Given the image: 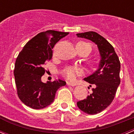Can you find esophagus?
<instances>
[{
	"label": "esophagus",
	"mask_w": 134,
	"mask_h": 134,
	"mask_svg": "<svg viewBox=\"0 0 134 134\" xmlns=\"http://www.w3.org/2000/svg\"><path fill=\"white\" fill-rule=\"evenodd\" d=\"M67 85H69V86H75L76 84L75 83H73V82H67Z\"/></svg>",
	"instance_id": "1"
}]
</instances>
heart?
Instances as JSON below:
<instances>
[{"label": "heart", "instance_id": "b5f03b06", "mask_svg": "<svg viewBox=\"0 0 134 134\" xmlns=\"http://www.w3.org/2000/svg\"><path fill=\"white\" fill-rule=\"evenodd\" d=\"M76 49L79 52L81 50H86L89 54L91 51V48L89 44L86 43L84 41H80L76 45ZM62 74L70 80H74L77 76L81 75L82 74V71L80 68H77V67H72L70 66L65 68L62 71Z\"/></svg>", "mask_w": 134, "mask_h": 134}]
</instances>
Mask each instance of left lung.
<instances>
[{"mask_svg": "<svg viewBox=\"0 0 134 134\" xmlns=\"http://www.w3.org/2000/svg\"><path fill=\"white\" fill-rule=\"evenodd\" d=\"M79 37L91 40L97 45L101 60L99 68L92 75L84 79L94 85L93 93L77 102L81 111L90 115L99 113L112 103L120 84V61L112 45L94 31L77 34Z\"/></svg>", "mask_w": 134, "mask_h": 134, "instance_id": "obj_1", "label": "left lung"}]
</instances>
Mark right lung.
I'll use <instances>...</instances> for the list:
<instances>
[{"label": "right lung", "instance_id": "obj_1", "mask_svg": "<svg viewBox=\"0 0 134 134\" xmlns=\"http://www.w3.org/2000/svg\"><path fill=\"white\" fill-rule=\"evenodd\" d=\"M68 34L53 30L41 32L19 54L14 70L15 84L19 98L28 107L35 109L47 107L54 101L58 89L66 85L60 79L47 83L41 79L46 71L43 65L52 58L55 44Z\"/></svg>", "mask_w": 134, "mask_h": 134}]
</instances>
